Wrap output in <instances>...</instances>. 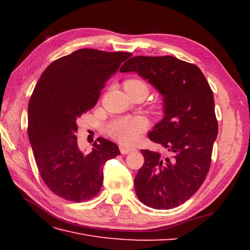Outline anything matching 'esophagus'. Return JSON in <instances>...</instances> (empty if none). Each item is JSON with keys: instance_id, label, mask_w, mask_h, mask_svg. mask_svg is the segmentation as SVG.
<instances>
[{"instance_id": "obj_1", "label": "esophagus", "mask_w": 250, "mask_h": 250, "mask_svg": "<svg viewBox=\"0 0 250 250\" xmlns=\"http://www.w3.org/2000/svg\"><path fill=\"white\" fill-rule=\"evenodd\" d=\"M120 151H121V153H122V154H128V153H130V152H133V151H135V148L126 146V145H121L120 146Z\"/></svg>"}]
</instances>
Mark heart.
<instances>
[{"mask_svg":"<svg viewBox=\"0 0 250 250\" xmlns=\"http://www.w3.org/2000/svg\"><path fill=\"white\" fill-rule=\"evenodd\" d=\"M135 85H146L139 80H129L125 83V86H135ZM147 88V87H146ZM148 122L143 117H127L121 118L109 125L108 133L113 139L125 144H131L137 141L140 134L146 129Z\"/></svg>","mask_w":250,"mask_h":250,"instance_id":"obj_1","label":"heart"}]
</instances>
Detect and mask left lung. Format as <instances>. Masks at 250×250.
Listing matches in <instances>:
<instances>
[{"mask_svg": "<svg viewBox=\"0 0 250 250\" xmlns=\"http://www.w3.org/2000/svg\"><path fill=\"white\" fill-rule=\"evenodd\" d=\"M121 73H137L163 96L164 118L149 139L167 150H142L145 158L134 178L142 203L170 209L198 191L210 166L218 134L214 95L199 67L173 56H135Z\"/></svg>", "mask_w": 250, "mask_h": 250, "instance_id": "left-lung-1", "label": "left lung"}]
</instances>
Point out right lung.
Masks as SVG:
<instances>
[{"label": "right lung", "mask_w": 250, "mask_h": 250, "mask_svg": "<svg viewBox=\"0 0 250 250\" xmlns=\"http://www.w3.org/2000/svg\"><path fill=\"white\" fill-rule=\"evenodd\" d=\"M127 52L79 49L53 62L28 105V135L44 184L65 200L83 202L100 192L103 166L120 154L117 144L98 138L85 153L78 146L77 119L92 109Z\"/></svg>", "instance_id": "add662e5"}]
</instances>
